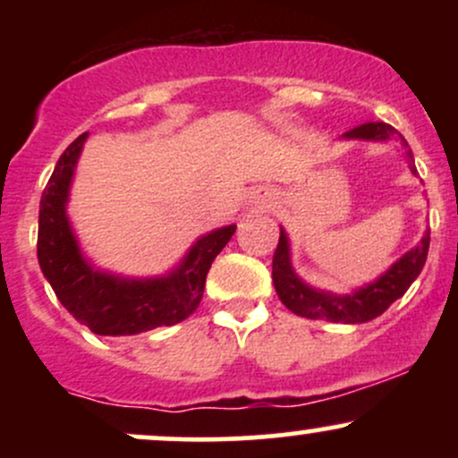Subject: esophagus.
Listing matches in <instances>:
<instances>
[{"mask_svg": "<svg viewBox=\"0 0 458 458\" xmlns=\"http://www.w3.org/2000/svg\"><path fill=\"white\" fill-rule=\"evenodd\" d=\"M256 202H259L260 208H269L271 207V198L269 196H259V199H256Z\"/></svg>", "mask_w": 458, "mask_h": 458, "instance_id": "34e87169", "label": "esophagus"}]
</instances>
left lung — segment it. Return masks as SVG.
I'll return each instance as SVG.
<instances>
[{"label":"left lung","mask_w":458,"mask_h":458,"mask_svg":"<svg viewBox=\"0 0 458 458\" xmlns=\"http://www.w3.org/2000/svg\"><path fill=\"white\" fill-rule=\"evenodd\" d=\"M346 140H394L398 138L401 144L407 148L409 159L413 161L411 148H409L407 140L398 133L392 124L386 123H366L360 127L346 131L343 135ZM413 170V165H411ZM415 172V170H413ZM430 243V233L424 234V239L413 247L411 251L403 256L401 260L394 262L392 269L386 271L377 282L368 284V286L355 291L353 295H329V293L314 291L303 284L295 276L291 267V254H288V239L280 233V243L273 254V284L280 295L282 303L297 317L306 318H320L331 320V323H366L381 317L387 308L392 306L396 299H401L407 288L411 286L415 277L422 271L424 262H427Z\"/></svg>","instance_id":"8db88e82"}]
</instances>
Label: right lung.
Returning a JSON list of instances; mask_svg holds the SVG:
<instances>
[{"instance_id": "1", "label": "right lung", "mask_w": 458, "mask_h": 458, "mask_svg": "<svg viewBox=\"0 0 458 458\" xmlns=\"http://www.w3.org/2000/svg\"><path fill=\"white\" fill-rule=\"evenodd\" d=\"M88 133L79 135L55 163L40 198L38 265L62 306L98 335H133L170 327L196 312L204 295L208 269L236 225L202 236L167 277L127 280L97 271L83 260L66 217L72 170Z\"/></svg>"}]
</instances>
